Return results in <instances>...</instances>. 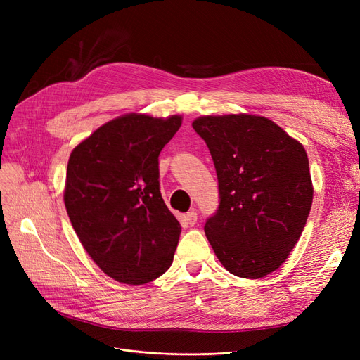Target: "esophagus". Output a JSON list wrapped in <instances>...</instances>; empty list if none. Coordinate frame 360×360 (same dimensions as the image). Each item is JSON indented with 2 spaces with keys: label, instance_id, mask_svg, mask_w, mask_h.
Masks as SVG:
<instances>
[{
  "label": "esophagus",
  "instance_id": "1",
  "mask_svg": "<svg viewBox=\"0 0 360 360\" xmlns=\"http://www.w3.org/2000/svg\"><path fill=\"white\" fill-rule=\"evenodd\" d=\"M186 221H188V224H189V225H195V224H197V221H198V213L195 212V210L188 212V214H186Z\"/></svg>",
  "mask_w": 360,
  "mask_h": 360
}]
</instances>
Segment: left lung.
<instances>
[{"label":"left lung","mask_w":360,"mask_h":360,"mask_svg":"<svg viewBox=\"0 0 360 360\" xmlns=\"http://www.w3.org/2000/svg\"><path fill=\"white\" fill-rule=\"evenodd\" d=\"M192 127L210 150L219 205L204 231L230 274L258 279L296 246L312 204L307 151L266 117L207 115Z\"/></svg>","instance_id":"1"}]
</instances>
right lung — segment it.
<instances>
[{
  "label": "right lung",
  "instance_id": "obj_1",
  "mask_svg": "<svg viewBox=\"0 0 360 360\" xmlns=\"http://www.w3.org/2000/svg\"><path fill=\"white\" fill-rule=\"evenodd\" d=\"M181 126L127 114L72 151L64 204L82 246L108 276L147 284L172 264L181 226L160 195L159 155Z\"/></svg>",
  "mask_w": 360,
  "mask_h": 360
}]
</instances>
